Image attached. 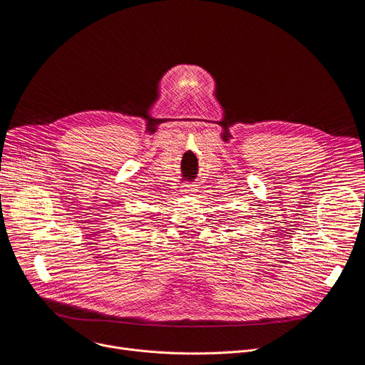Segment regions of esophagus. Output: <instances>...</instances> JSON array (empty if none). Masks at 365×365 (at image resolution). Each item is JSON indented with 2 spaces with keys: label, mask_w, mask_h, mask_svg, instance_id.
Here are the masks:
<instances>
[{
  "label": "esophagus",
  "mask_w": 365,
  "mask_h": 365,
  "mask_svg": "<svg viewBox=\"0 0 365 365\" xmlns=\"http://www.w3.org/2000/svg\"><path fill=\"white\" fill-rule=\"evenodd\" d=\"M195 188H197V187H194L192 184H185V185H182V192H184L185 195H191Z\"/></svg>",
  "instance_id": "esophagus-1"
}]
</instances>
